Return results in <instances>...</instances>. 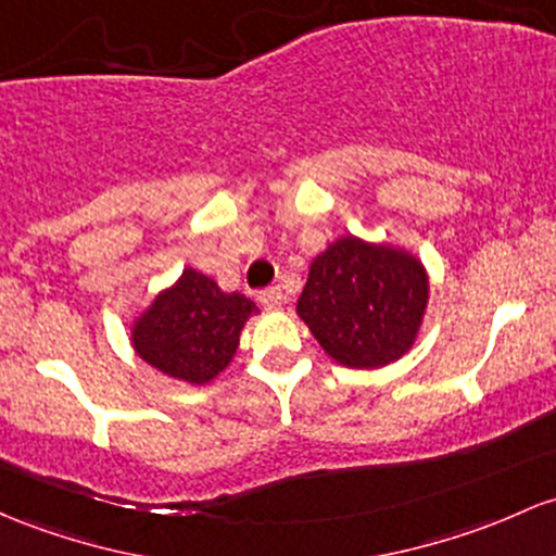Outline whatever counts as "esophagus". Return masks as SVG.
Masks as SVG:
<instances>
[{"mask_svg":"<svg viewBox=\"0 0 556 556\" xmlns=\"http://www.w3.org/2000/svg\"><path fill=\"white\" fill-rule=\"evenodd\" d=\"M258 301L264 303L266 308H279L285 303V292L279 288H266V290H261Z\"/></svg>","mask_w":556,"mask_h":556,"instance_id":"34e87169","label":"esophagus"}]
</instances>
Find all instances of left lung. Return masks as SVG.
Masks as SVG:
<instances>
[{
	"label": "left lung",
	"instance_id": "obj_1",
	"mask_svg": "<svg viewBox=\"0 0 556 556\" xmlns=\"http://www.w3.org/2000/svg\"><path fill=\"white\" fill-rule=\"evenodd\" d=\"M427 308V274L414 255L343 237L308 268L298 316L343 367L377 369L412 348Z\"/></svg>",
	"mask_w": 556,
	"mask_h": 556
}]
</instances>
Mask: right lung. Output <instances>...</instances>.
I'll return each mask as SVG.
<instances>
[{
  "label": "right lung",
  "instance_id": "add662e5",
  "mask_svg": "<svg viewBox=\"0 0 556 556\" xmlns=\"http://www.w3.org/2000/svg\"><path fill=\"white\" fill-rule=\"evenodd\" d=\"M255 303L240 292H222L205 274L185 268L134 325L131 343L150 367L176 380L203 386L235 356L240 332Z\"/></svg>",
  "mask_w": 556,
  "mask_h": 556
}]
</instances>
